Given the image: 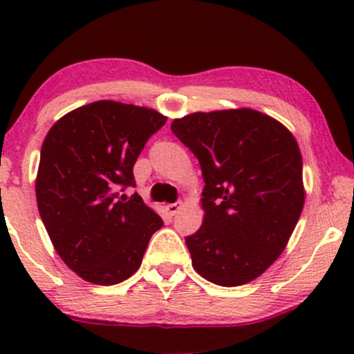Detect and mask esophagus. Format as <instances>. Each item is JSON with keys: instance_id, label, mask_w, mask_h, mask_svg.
Here are the masks:
<instances>
[{"instance_id": "esophagus-1", "label": "esophagus", "mask_w": 354, "mask_h": 354, "mask_svg": "<svg viewBox=\"0 0 354 354\" xmlns=\"http://www.w3.org/2000/svg\"><path fill=\"white\" fill-rule=\"evenodd\" d=\"M180 209H181V203H171V205L166 206V211H168L169 216H174Z\"/></svg>"}]
</instances>
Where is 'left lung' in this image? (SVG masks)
<instances>
[{"mask_svg":"<svg viewBox=\"0 0 354 354\" xmlns=\"http://www.w3.org/2000/svg\"><path fill=\"white\" fill-rule=\"evenodd\" d=\"M171 131L201 166L203 225L186 246L198 274L239 286L290 241L304 205L303 158L290 129L256 109L191 113Z\"/></svg>","mask_w":354,"mask_h":354,"instance_id":"8db88e82","label":"left lung"}]
</instances>
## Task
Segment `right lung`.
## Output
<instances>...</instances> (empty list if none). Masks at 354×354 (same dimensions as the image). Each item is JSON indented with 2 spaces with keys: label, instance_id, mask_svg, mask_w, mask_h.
I'll return each instance as SVG.
<instances>
[{
  "label": "right lung",
  "instance_id": "1",
  "mask_svg": "<svg viewBox=\"0 0 354 354\" xmlns=\"http://www.w3.org/2000/svg\"><path fill=\"white\" fill-rule=\"evenodd\" d=\"M166 123L154 109L101 100L73 109L41 146L36 201L56 253L80 278L109 286L143 261L163 219L135 186L133 166L149 136Z\"/></svg>",
  "mask_w": 354,
  "mask_h": 354
}]
</instances>
